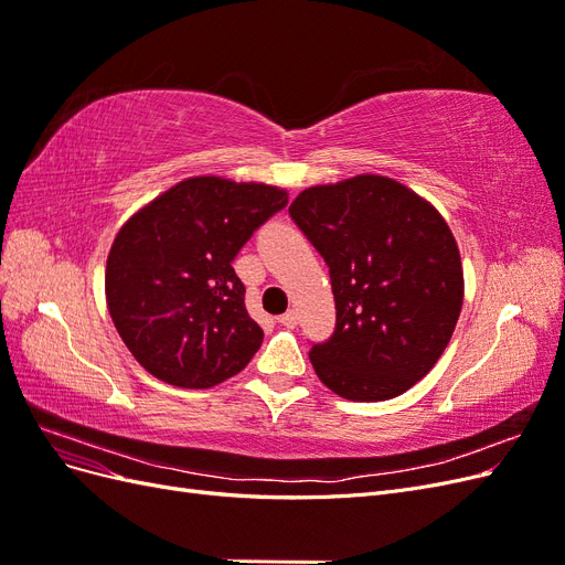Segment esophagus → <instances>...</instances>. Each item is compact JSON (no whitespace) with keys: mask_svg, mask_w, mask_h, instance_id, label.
I'll return each instance as SVG.
<instances>
[{"mask_svg":"<svg viewBox=\"0 0 565 565\" xmlns=\"http://www.w3.org/2000/svg\"><path fill=\"white\" fill-rule=\"evenodd\" d=\"M278 322H280V324H285V328H297V322H299V313H297L295 309H289L287 313H282V316L278 318Z\"/></svg>","mask_w":565,"mask_h":565,"instance_id":"esophagus-1","label":"esophagus"}]
</instances>
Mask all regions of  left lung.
<instances>
[{
	"mask_svg": "<svg viewBox=\"0 0 565 565\" xmlns=\"http://www.w3.org/2000/svg\"><path fill=\"white\" fill-rule=\"evenodd\" d=\"M289 216L330 266L337 328L309 351L318 380L347 401L401 396L438 363L465 301L446 218L380 174L306 188Z\"/></svg>",
	"mask_w": 565,
	"mask_h": 565,
	"instance_id": "left-lung-1",
	"label": "left lung"
}]
</instances>
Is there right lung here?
<instances>
[{"instance_id": "1", "label": "right lung", "mask_w": 565, "mask_h": 565, "mask_svg": "<svg viewBox=\"0 0 565 565\" xmlns=\"http://www.w3.org/2000/svg\"><path fill=\"white\" fill-rule=\"evenodd\" d=\"M285 204L278 185L191 177L117 231L106 264L108 313L152 377L212 388L259 351L264 330L245 309L233 259Z\"/></svg>"}]
</instances>
